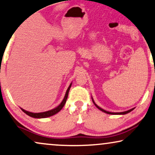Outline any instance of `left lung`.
I'll use <instances>...</instances> for the list:
<instances>
[{"mask_svg": "<svg viewBox=\"0 0 155 155\" xmlns=\"http://www.w3.org/2000/svg\"><path fill=\"white\" fill-rule=\"evenodd\" d=\"M92 101H93V103H94L95 106H96L97 107V108H98L99 109V110H101V111H103V112H104V113H108V114H110V115H125V114H127V113H130V112H131L132 110H134V108H132V109H130V110H127V111H124V112H120V113H112V112H109V111L105 110H104V109H103V108H100V107L97 106V105H96V104H95L94 101L93 100V98H92Z\"/></svg>", "mask_w": 155, "mask_h": 155, "instance_id": "1", "label": "left lung"}]
</instances>
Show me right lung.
<instances>
[{"instance_id":"obj_1","label":"right lung","mask_w":155,"mask_h":155,"mask_svg":"<svg viewBox=\"0 0 155 155\" xmlns=\"http://www.w3.org/2000/svg\"><path fill=\"white\" fill-rule=\"evenodd\" d=\"M71 83L70 84L69 87H68L67 90V92H66V94L64 96V98L63 101H61V103L58 106L56 107L55 108H53L51 109L50 110H48V111H45V112H42V113H31V112H29V111H27L25 110H24V109L21 108V110L23 111L25 113H26L27 115H29V116L32 117H35V118H45V117H50L51 115H55L56 113H57L58 112H59L62 108L64 106L65 104H66V101H67V97H68V94H69V89L70 88H71Z\"/></svg>"}]
</instances>
